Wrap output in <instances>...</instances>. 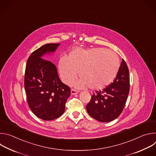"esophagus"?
Returning a JSON list of instances; mask_svg holds the SVG:
<instances>
[{
  "label": "esophagus",
  "instance_id": "1",
  "mask_svg": "<svg viewBox=\"0 0 156 156\" xmlns=\"http://www.w3.org/2000/svg\"><path fill=\"white\" fill-rule=\"evenodd\" d=\"M78 91L74 90V89H72V90H71V94H72V95H75V94H78Z\"/></svg>",
  "mask_w": 156,
  "mask_h": 156
}]
</instances>
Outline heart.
I'll list each match as a JSON object with an SVG mask.
<instances>
[{
  "label": "heart",
  "instance_id": "b5f03b06",
  "mask_svg": "<svg viewBox=\"0 0 156 156\" xmlns=\"http://www.w3.org/2000/svg\"><path fill=\"white\" fill-rule=\"evenodd\" d=\"M120 65L117 55L106 49H76L69 58H60L58 69L65 83H72L79 72L81 78L75 83L78 88L89 87L92 90H101L113 82Z\"/></svg>",
  "mask_w": 156,
  "mask_h": 156
}]
</instances>
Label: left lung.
Here are the masks:
<instances>
[{
    "label": "left lung",
    "instance_id": "left-lung-1",
    "mask_svg": "<svg viewBox=\"0 0 156 156\" xmlns=\"http://www.w3.org/2000/svg\"><path fill=\"white\" fill-rule=\"evenodd\" d=\"M129 90V70L123 59L113 83L102 91H96L92 96L86 105L88 114L101 122L116 119L123 110Z\"/></svg>",
    "mask_w": 156,
    "mask_h": 156
}]
</instances>
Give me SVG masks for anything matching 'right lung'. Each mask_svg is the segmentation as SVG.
Instances as JSON below:
<instances>
[{
  "mask_svg": "<svg viewBox=\"0 0 156 156\" xmlns=\"http://www.w3.org/2000/svg\"><path fill=\"white\" fill-rule=\"evenodd\" d=\"M60 44H46L29 57L25 74L28 104L33 114L44 120H52L65 112L70 87L60 80L55 65L42 57L53 54Z\"/></svg>",
  "mask_w": 156,
  "mask_h": 156,
  "instance_id": "right-lung-1",
  "label": "right lung"
}]
</instances>
